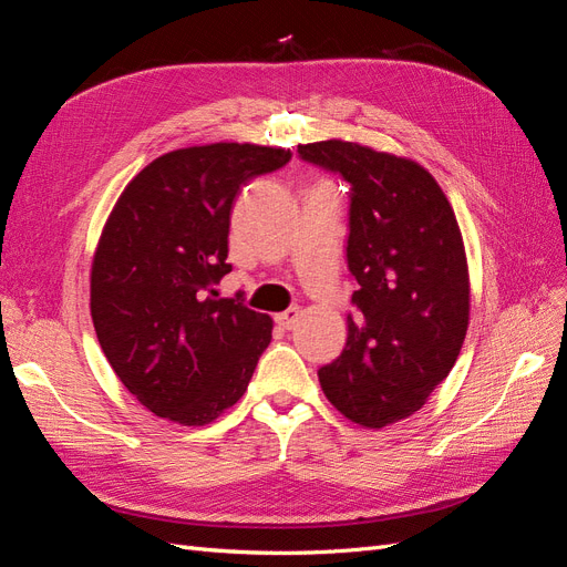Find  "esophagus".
Listing matches in <instances>:
<instances>
[{"label": "esophagus", "instance_id": "1", "mask_svg": "<svg viewBox=\"0 0 567 567\" xmlns=\"http://www.w3.org/2000/svg\"><path fill=\"white\" fill-rule=\"evenodd\" d=\"M298 319H300V310H298V307H290V310H286V312H279L277 317H274V321H277V323L281 326V329H286V331L296 329Z\"/></svg>", "mask_w": 567, "mask_h": 567}]
</instances>
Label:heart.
I'll use <instances>...</instances> for the list:
<instances>
[{
	"label": "heart",
	"mask_w": 567,
	"mask_h": 567,
	"mask_svg": "<svg viewBox=\"0 0 567 567\" xmlns=\"http://www.w3.org/2000/svg\"><path fill=\"white\" fill-rule=\"evenodd\" d=\"M317 186H329V188H331V184H329V182H319Z\"/></svg>",
	"instance_id": "b5f03b06"
}]
</instances>
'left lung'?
Wrapping results in <instances>:
<instances>
[{
  "instance_id": "8db88e82",
  "label": "left lung",
  "mask_w": 567,
  "mask_h": 567,
  "mask_svg": "<svg viewBox=\"0 0 567 567\" xmlns=\"http://www.w3.org/2000/svg\"><path fill=\"white\" fill-rule=\"evenodd\" d=\"M300 156L350 182L348 267L359 284L346 350L319 369L342 416L385 427L447 379L471 319L466 248L452 203L427 169L371 146L326 140Z\"/></svg>"
}]
</instances>
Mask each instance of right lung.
I'll list each match as a JSON object with an SVG mask.
<instances>
[{
  "label": "right lung",
  "mask_w": 567,
  "mask_h": 567,
  "mask_svg": "<svg viewBox=\"0 0 567 567\" xmlns=\"http://www.w3.org/2000/svg\"><path fill=\"white\" fill-rule=\"evenodd\" d=\"M290 156L238 142L177 148L115 200L92 257L90 310L115 375L156 416L205 425L244 398L274 321L213 286L231 271L236 196Z\"/></svg>",
  "instance_id": "obj_1"
}]
</instances>
